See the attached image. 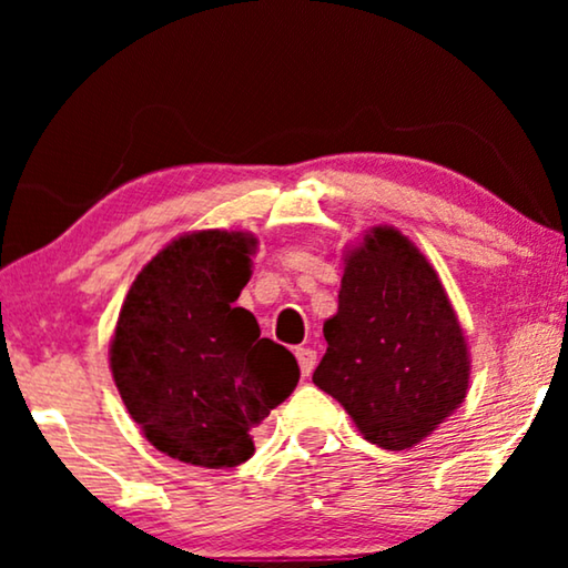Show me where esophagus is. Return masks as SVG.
I'll use <instances>...</instances> for the list:
<instances>
[{
    "mask_svg": "<svg viewBox=\"0 0 568 568\" xmlns=\"http://www.w3.org/2000/svg\"><path fill=\"white\" fill-rule=\"evenodd\" d=\"M294 356H297V362H300V372H302V377H307L310 372L315 369V359H317V354L313 352V348L300 346L297 352H294Z\"/></svg>",
    "mask_w": 568,
    "mask_h": 568,
    "instance_id": "obj_1",
    "label": "esophagus"
}]
</instances>
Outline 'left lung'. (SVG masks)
Masks as SVG:
<instances>
[{"instance_id":"8db88e82","label":"left lung","mask_w":568,"mask_h":568,"mask_svg":"<svg viewBox=\"0 0 568 568\" xmlns=\"http://www.w3.org/2000/svg\"><path fill=\"white\" fill-rule=\"evenodd\" d=\"M313 383L383 449H408L465 400L470 354L437 271L395 227L344 255L338 313Z\"/></svg>"}]
</instances>
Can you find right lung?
Segmentation results:
<instances>
[{"label": "right lung", "instance_id": "add662e5", "mask_svg": "<svg viewBox=\"0 0 568 568\" xmlns=\"http://www.w3.org/2000/svg\"><path fill=\"white\" fill-rule=\"evenodd\" d=\"M255 237L201 230L168 243L131 284L111 341L121 400L160 453L199 468H235L253 426L292 395L290 348L261 338L235 307Z\"/></svg>", "mask_w": 568, "mask_h": 568}]
</instances>
